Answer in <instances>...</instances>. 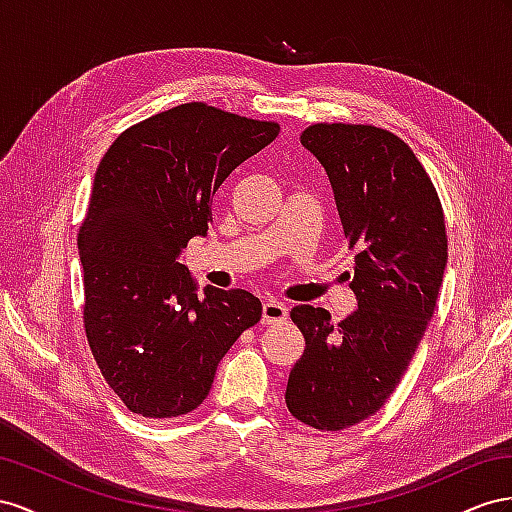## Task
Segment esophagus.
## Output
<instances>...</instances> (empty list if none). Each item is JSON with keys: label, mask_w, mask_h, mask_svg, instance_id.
Returning <instances> with one entry per match:
<instances>
[{"label": "esophagus", "mask_w": 512, "mask_h": 512, "mask_svg": "<svg viewBox=\"0 0 512 512\" xmlns=\"http://www.w3.org/2000/svg\"><path fill=\"white\" fill-rule=\"evenodd\" d=\"M287 304L279 300H266L264 302V315H261V324H279L287 319Z\"/></svg>", "instance_id": "1"}]
</instances>
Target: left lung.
Masks as SVG:
<instances>
[{
  "label": "left lung",
  "instance_id": "1",
  "mask_svg": "<svg viewBox=\"0 0 512 512\" xmlns=\"http://www.w3.org/2000/svg\"><path fill=\"white\" fill-rule=\"evenodd\" d=\"M300 143L332 186L349 246L358 309L339 326L298 304L304 354L287 379L291 416L341 431L373 416L397 388L433 317L448 244L440 199L410 145L384 128L313 124Z\"/></svg>",
  "mask_w": 512,
  "mask_h": 512
}]
</instances>
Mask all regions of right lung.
Segmentation results:
<instances>
[{"label": "right lung", "mask_w": 512, "mask_h": 512, "mask_svg": "<svg viewBox=\"0 0 512 512\" xmlns=\"http://www.w3.org/2000/svg\"><path fill=\"white\" fill-rule=\"evenodd\" d=\"M279 130L188 102L130 126L102 156L79 231L83 321L102 377L133 414L193 412L218 362L261 319L244 289L208 285L197 296L178 257L206 236L218 186Z\"/></svg>", "instance_id": "obj_1"}]
</instances>
